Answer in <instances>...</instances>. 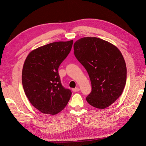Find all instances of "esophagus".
Here are the masks:
<instances>
[{"mask_svg":"<svg viewBox=\"0 0 146 146\" xmlns=\"http://www.w3.org/2000/svg\"><path fill=\"white\" fill-rule=\"evenodd\" d=\"M74 92H78L80 91V89H79L78 88H73V89L72 90Z\"/></svg>","mask_w":146,"mask_h":146,"instance_id":"esophagus-1","label":"esophagus"}]
</instances>
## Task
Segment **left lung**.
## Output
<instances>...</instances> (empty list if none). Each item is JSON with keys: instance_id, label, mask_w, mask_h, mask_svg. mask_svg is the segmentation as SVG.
<instances>
[{"instance_id": "obj_1", "label": "left lung", "mask_w": 146, "mask_h": 146, "mask_svg": "<svg viewBox=\"0 0 146 146\" xmlns=\"http://www.w3.org/2000/svg\"><path fill=\"white\" fill-rule=\"evenodd\" d=\"M74 55L88 72L92 91L88 103L99 109L108 107L122 94L126 83L127 68L121 51L114 45L96 37L78 39Z\"/></svg>"}]
</instances>
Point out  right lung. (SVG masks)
<instances>
[{"label": "right lung", "mask_w": 146, "mask_h": 146, "mask_svg": "<svg viewBox=\"0 0 146 146\" xmlns=\"http://www.w3.org/2000/svg\"><path fill=\"white\" fill-rule=\"evenodd\" d=\"M73 40L54 42L30 52L22 72L26 96L35 108L44 114L54 115L63 110L72 92L61 83L60 64L71 50Z\"/></svg>", "instance_id": "obj_1"}]
</instances>
